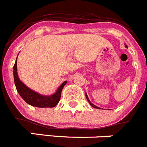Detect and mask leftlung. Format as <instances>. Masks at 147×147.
<instances>
[{
    "label": "left lung",
    "mask_w": 147,
    "mask_h": 147,
    "mask_svg": "<svg viewBox=\"0 0 147 147\" xmlns=\"http://www.w3.org/2000/svg\"><path fill=\"white\" fill-rule=\"evenodd\" d=\"M86 99H87V100H88V101H89V104H90V105H91V106H92V107H94V108H97V109H100V107H97V106H95V105H93V104H92V102H91L90 101H89V98H88V96H87V94H86Z\"/></svg>",
    "instance_id": "8db88e82"
}]
</instances>
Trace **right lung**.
Here are the masks:
<instances>
[{
    "label": "right lung",
    "instance_id": "obj_1",
    "mask_svg": "<svg viewBox=\"0 0 147 147\" xmlns=\"http://www.w3.org/2000/svg\"><path fill=\"white\" fill-rule=\"evenodd\" d=\"M13 78H14V83L16 85V90L19 92L21 97L23 98V100L30 105L37 107H53L57 105L61 99L63 88L67 83L66 81L64 82L58 87L56 92L53 95H41L32 89H29L19 79L17 74V58H16L14 65H13Z\"/></svg>",
    "mask_w": 147,
    "mask_h": 147
}]
</instances>
